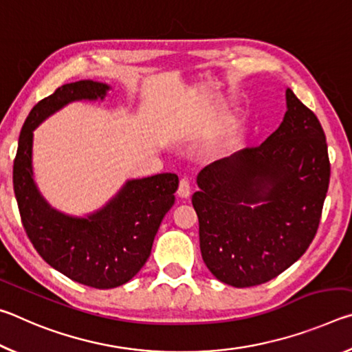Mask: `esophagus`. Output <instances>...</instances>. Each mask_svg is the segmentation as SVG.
I'll return each mask as SVG.
<instances>
[{
    "instance_id": "1",
    "label": "esophagus",
    "mask_w": 352,
    "mask_h": 352,
    "mask_svg": "<svg viewBox=\"0 0 352 352\" xmlns=\"http://www.w3.org/2000/svg\"><path fill=\"white\" fill-rule=\"evenodd\" d=\"M177 194H178V197H182V199H188L189 197V195H190V184H189L188 178H182L180 184H178Z\"/></svg>"
}]
</instances>
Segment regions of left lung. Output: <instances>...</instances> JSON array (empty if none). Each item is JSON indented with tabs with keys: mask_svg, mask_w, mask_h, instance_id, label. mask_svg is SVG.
I'll return each mask as SVG.
<instances>
[{
	"mask_svg": "<svg viewBox=\"0 0 352 352\" xmlns=\"http://www.w3.org/2000/svg\"><path fill=\"white\" fill-rule=\"evenodd\" d=\"M283 122L258 147L200 170V252L219 281L252 287L301 258L318 230L331 164L318 118L285 90Z\"/></svg>",
	"mask_w": 352,
	"mask_h": 352,
	"instance_id": "left-lung-1",
	"label": "left lung"
}]
</instances>
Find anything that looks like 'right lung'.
<instances>
[{"mask_svg":"<svg viewBox=\"0 0 352 352\" xmlns=\"http://www.w3.org/2000/svg\"><path fill=\"white\" fill-rule=\"evenodd\" d=\"M110 85L67 83L34 107L26 118L14 162V190L23 226L34 248L52 269L94 289L130 281L151 256L155 234L175 201V174L127 180L116 195L83 217L52 208L34 180V130L76 100H104Z\"/></svg>","mask_w":352,"mask_h":352,"instance_id":"obj_1","label":"right lung"}]
</instances>
